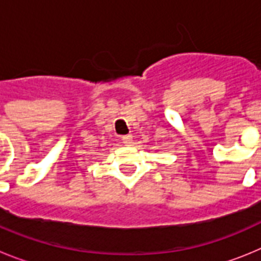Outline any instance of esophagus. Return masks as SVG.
Returning a JSON list of instances; mask_svg holds the SVG:
<instances>
[{
  "label": "esophagus",
  "mask_w": 261,
  "mask_h": 261,
  "mask_svg": "<svg viewBox=\"0 0 261 261\" xmlns=\"http://www.w3.org/2000/svg\"><path fill=\"white\" fill-rule=\"evenodd\" d=\"M121 141H123V144H125V145L130 144V142H132V136L130 135L123 136V137H121Z\"/></svg>",
  "instance_id": "obj_1"
}]
</instances>
